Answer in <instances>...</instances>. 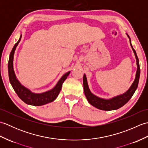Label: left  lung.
<instances>
[{
	"mask_svg": "<svg viewBox=\"0 0 148 148\" xmlns=\"http://www.w3.org/2000/svg\"><path fill=\"white\" fill-rule=\"evenodd\" d=\"M127 36L128 37L130 40V45L132 47L133 51L134 53L135 56H136V62H137V72L136 74V77H135L134 81L133 83L132 84L131 86L129 88L127 92H125L124 93L121 94L117 96L113 97L111 99H103L100 98L99 97H97V95H94L93 93L91 92L88 84L87 78L86 75L84 74L83 76V88H84V95H85L87 100L92 105L93 107H95L96 108L103 110V111H112V110H116L119 108H121L123 106L125 103H127L129 100L131 99V97L133 96L134 93L136 92V90L137 88L138 84H139V77H140V67H139V61L138 59L136 51H135L131 43V39L130 38L129 36L127 34Z\"/></svg>",
	"mask_w": 148,
	"mask_h": 148,
	"instance_id": "1",
	"label": "left lung"
}]
</instances>
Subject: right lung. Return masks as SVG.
<instances>
[{"mask_svg": "<svg viewBox=\"0 0 148 148\" xmlns=\"http://www.w3.org/2000/svg\"><path fill=\"white\" fill-rule=\"evenodd\" d=\"M21 35L20 36L18 41L15 44V45L14 46L13 48H12L10 53V55H9L8 62V73L9 81H10L12 87L13 88L14 92L16 93L19 98L22 101L26 103L27 104L35 106H40L54 101L56 99V97H58L60 92L63 83L67 79V76L71 73V71H69L67 73H65L60 79L55 87L51 90L40 93H36L31 92L29 88H27L25 86L22 85L20 81H18L16 76L13 68L14 52L19 42L21 40Z\"/></svg>", "mask_w": 148, "mask_h": 148, "instance_id": "right-lung-1", "label": "right lung"}]
</instances>
